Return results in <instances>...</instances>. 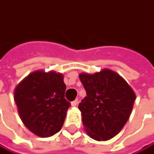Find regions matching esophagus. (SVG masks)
<instances>
[{
  "label": "esophagus",
  "instance_id": "esophagus-1",
  "mask_svg": "<svg viewBox=\"0 0 154 154\" xmlns=\"http://www.w3.org/2000/svg\"><path fill=\"white\" fill-rule=\"evenodd\" d=\"M77 104H78V99H75L74 101L71 102V105H72V106H76Z\"/></svg>",
  "mask_w": 154,
  "mask_h": 154
}]
</instances>
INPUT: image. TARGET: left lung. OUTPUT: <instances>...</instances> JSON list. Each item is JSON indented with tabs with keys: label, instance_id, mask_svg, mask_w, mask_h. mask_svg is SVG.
<instances>
[{
	"label": "left lung",
	"instance_id": "obj_1",
	"mask_svg": "<svg viewBox=\"0 0 154 154\" xmlns=\"http://www.w3.org/2000/svg\"><path fill=\"white\" fill-rule=\"evenodd\" d=\"M86 97L78 104L87 134L101 141L121 131L131 115L136 96L129 85L111 69L79 75Z\"/></svg>",
	"mask_w": 154,
	"mask_h": 154
}]
</instances>
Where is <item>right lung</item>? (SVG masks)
Listing matches in <instances>:
<instances>
[{
	"mask_svg": "<svg viewBox=\"0 0 154 154\" xmlns=\"http://www.w3.org/2000/svg\"><path fill=\"white\" fill-rule=\"evenodd\" d=\"M65 91L63 76L54 71H35L23 80L15 88L14 102L25 126L42 138L58 132L70 106Z\"/></svg>",
	"mask_w": 154,
	"mask_h": 154,
	"instance_id": "add662e5",
	"label": "right lung"
}]
</instances>
